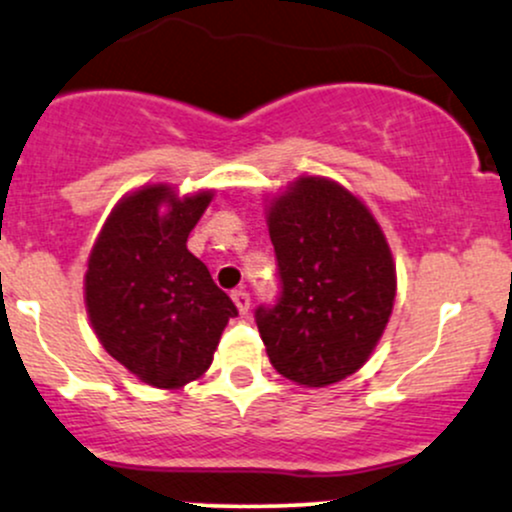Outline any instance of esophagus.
I'll return each mask as SVG.
<instances>
[{
	"instance_id": "34e87169",
	"label": "esophagus",
	"mask_w": 512,
	"mask_h": 512,
	"mask_svg": "<svg viewBox=\"0 0 512 512\" xmlns=\"http://www.w3.org/2000/svg\"><path fill=\"white\" fill-rule=\"evenodd\" d=\"M232 300H234L236 310H239V315H249V307H251V298H249V293H246V290H244V288L234 290V293H232Z\"/></svg>"
}]
</instances>
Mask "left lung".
I'll list each match as a JSON object with an SVG mask.
<instances>
[{"instance_id":"8db88e82","label":"left lung","mask_w":512,"mask_h":512,"mask_svg":"<svg viewBox=\"0 0 512 512\" xmlns=\"http://www.w3.org/2000/svg\"><path fill=\"white\" fill-rule=\"evenodd\" d=\"M280 300L256 324L280 376L324 388L359 371L381 342L398 290L381 224L344 185L302 175L266 207Z\"/></svg>"}]
</instances>
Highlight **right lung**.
Returning <instances> with one entry per match:
<instances>
[{"instance_id": "obj_1", "label": "right lung", "mask_w": 512, "mask_h": 512, "mask_svg": "<svg viewBox=\"0 0 512 512\" xmlns=\"http://www.w3.org/2000/svg\"><path fill=\"white\" fill-rule=\"evenodd\" d=\"M212 190L180 197L168 183L114 205L87 258L85 307L100 344L153 388L197 381L214 359L234 302L214 285L188 236Z\"/></svg>"}]
</instances>
